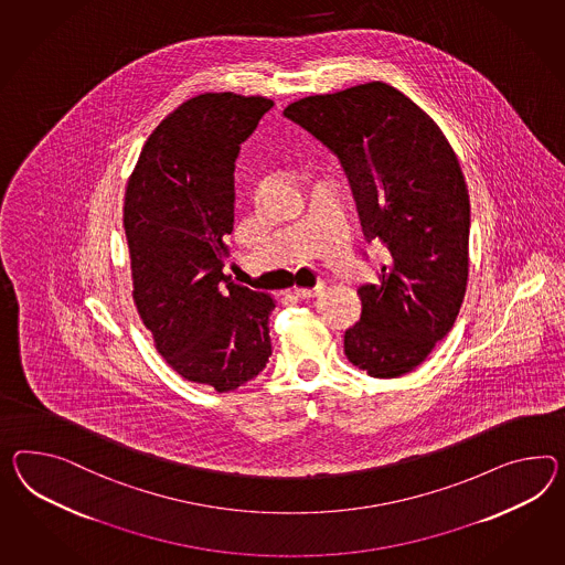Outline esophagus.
I'll use <instances>...</instances> for the list:
<instances>
[{
	"label": "esophagus",
	"instance_id": "esophagus-1",
	"mask_svg": "<svg viewBox=\"0 0 565 565\" xmlns=\"http://www.w3.org/2000/svg\"><path fill=\"white\" fill-rule=\"evenodd\" d=\"M326 289V285L321 282L318 287H313V289H295V295L299 297V299H313V297H318L321 290Z\"/></svg>",
	"mask_w": 565,
	"mask_h": 565
}]
</instances>
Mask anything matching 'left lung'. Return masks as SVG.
<instances>
[{
    "label": "left lung",
    "mask_w": 565,
    "mask_h": 565,
    "mask_svg": "<svg viewBox=\"0 0 565 565\" xmlns=\"http://www.w3.org/2000/svg\"><path fill=\"white\" fill-rule=\"evenodd\" d=\"M282 115L338 156L366 242L390 249L375 285L359 287L348 361L376 379L405 375L463 303L471 215L459 160L435 120L383 82L301 98Z\"/></svg>",
    "instance_id": "obj_1"
}]
</instances>
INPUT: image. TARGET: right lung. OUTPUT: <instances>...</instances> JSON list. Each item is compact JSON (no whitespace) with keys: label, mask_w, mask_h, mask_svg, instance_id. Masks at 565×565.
<instances>
[{"label":"right lung","mask_w":565,"mask_h":565,"mask_svg":"<svg viewBox=\"0 0 565 565\" xmlns=\"http://www.w3.org/2000/svg\"><path fill=\"white\" fill-rule=\"evenodd\" d=\"M275 102L232 92L180 104L149 135L125 192L132 301L178 375L237 390L273 354L275 299L223 275L235 160Z\"/></svg>","instance_id":"1"}]
</instances>
